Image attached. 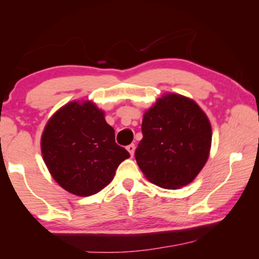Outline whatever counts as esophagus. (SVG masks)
I'll use <instances>...</instances> for the list:
<instances>
[{
    "mask_svg": "<svg viewBox=\"0 0 259 259\" xmlns=\"http://www.w3.org/2000/svg\"><path fill=\"white\" fill-rule=\"evenodd\" d=\"M135 150H136V146L134 145V144H130V145L126 146V151H128V152L130 153V155H131V156L134 155Z\"/></svg>",
    "mask_w": 259,
    "mask_h": 259,
    "instance_id": "obj_1",
    "label": "esophagus"
}]
</instances>
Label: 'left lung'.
I'll return each mask as SVG.
<instances>
[{
  "label": "left lung",
  "instance_id": "left-lung-1",
  "mask_svg": "<svg viewBox=\"0 0 259 259\" xmlns=\"http://www.w3.org/2000/svg\"><path fill=\"white\" fill-rule=\"evenodd\" d=\"M143 139L135 152L151 183L177 190L194 181L210 154L211 124L194 100L165 94L144 113Z\"/></svg>",
  "mask_w": 259,
  "mask_h": 259
}]
</instances>
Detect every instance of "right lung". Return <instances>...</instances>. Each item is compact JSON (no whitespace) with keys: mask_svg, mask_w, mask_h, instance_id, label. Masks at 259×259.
Masks as SVG:
<instances>
[{"mask_svg":"<svg viewBox=\"0 0 259 259\" xmlns=\"http://www.w3.org/2000/svg\"><path fill=\"white\" fill-rule=\"evenodd\" d=\"M43 161L58 185L77 196H90L113 181L130 157L115 143L105 112L91 100L71 102L47 122L41 137Z\"/></svg>","mask_w":259,"mask_h":259,"instance_id":"add662e5","label":"right lung"}]
</instances>
